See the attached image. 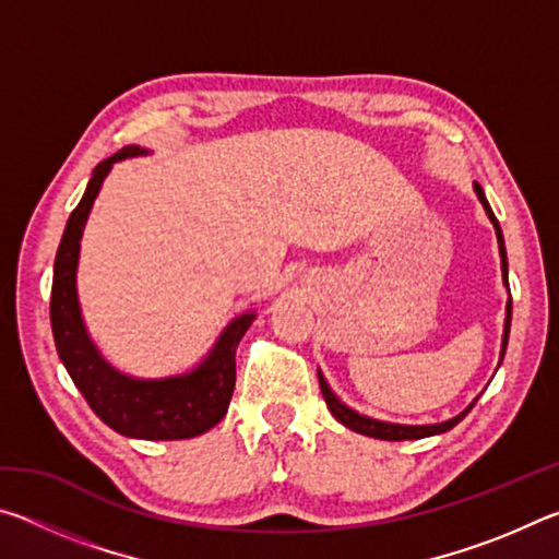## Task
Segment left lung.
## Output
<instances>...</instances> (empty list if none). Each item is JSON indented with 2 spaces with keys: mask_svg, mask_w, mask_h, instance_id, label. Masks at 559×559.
<instances>
[{
  "mask_svg": "<svg viewBox=\"0 0 559 559\" xmlns=\"http://www.w3.org/2000/svg\"><path fill=\"white\" fill-rule=\"evenodd\" d=\"M473 189H476V194H478L480 204H484V210H486V214H488V219L493 222V226H496L498 249H500V269H503V281H506V286H508V257H506L503 231H500V224H498V219H496L493 210H490V204H488V200H486L484 189H480V185H478V182H473ZM510 310H513V302L508 300V306H506V328H503V345H500V362H503V355H506V347H508V335H510ZM318 382H320V392H323V396H325L328 409L333 412V416H335V419H337L340 424H345L347 429H353V431H357V433H365V437L384 439V441L424 439V437H433V433H443V431H449V429L456 427V424L463 419V416H466V414L473 409V404H476V402H471V404L466 406V409H463L459 416H453V419H449V421H441V424H421V427H406V424H390V421L370 419V416L357 414L355 409H349V406L340 402V400H337V394H335L333 390H330V384L325 382V377H323V372H320V370H318Z\"/></svg>",
  "mask_w": 559,
  "mask_h": 559,
  "instance_id": "1",
  "label": "left lung"
}]
</instances>
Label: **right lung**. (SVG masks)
<instances>
[{
  "label": "right lung",
  "instance_id": "1",
  "mask_svg": "<svg viewBox=\"0 0 559 559\" xmlns=\"http://www.w3.org/2000/svg\"><path fill=\"white\" fill-rule=\"evenodd\" d=\"M143 153L147 150L128 145L120 153L103 159L93 169L83 200L66 222V231L53 263V343L73 384L79 386L91 409L112 431L147 441L192 439L216 427L229 409L236 384V347H239V340L251 328L257 313L234 318L214 343L212 353L192 372L163 377V380H138V377L118 372L108 359H103L86 325H83L79 290H75L83 226H86L91 206L100 192L103 179L120 159Z\"/></svg>",
  "mask_w": 559,
  "mask_h": 559
}]
</instances>
